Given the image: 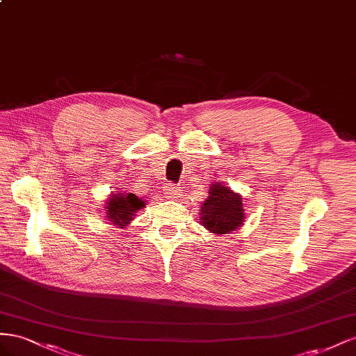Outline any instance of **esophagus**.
I'll list each match as a JSON object with an SVG mask.
<instances>
[{
    "label": "esophagus",
    "instance_id": "esophagus-1",
    "mask_svg": "<svg viewBox=\"0 0 356 356\" xmlns=\"http://www.w3.org/2000/svg\"><path fill=\"white\" fill-rule=\"evenodd\" d=\"M167 189V195L171 198V197H176L177 195V185H175V184H168L167 186H165Z\"/></svg>",
    "mask_w": 356,
    "mask_h": 356
}]
</instances>
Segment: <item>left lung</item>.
<instances>
[{"label":"left lung","mask_w":356,"mask_h":356,"mask_svg":"<svg viewBox=\"0 0 356 356\" xmlns=\"http://www.w3.org/2000/svg\"><path fill=\"white\" fill-rule=\"evenodd\" d=\"M243 219L241 198L236 192L222 184H215L210 188V195L201 207V222L204 228L215 234H228L237 229Z\"/></svg>","instance_id":"left-lung-1"}]
</instances>
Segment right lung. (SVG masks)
Segmentation results:
<instances>
[{
  "instance_id": "obj_1",
  "label": "right lung",
  "mask_w": 356,
  "mask_h": 356,
  "mask_svg": "<svg viewBox=\"0 0 356 356\" xmlns=\"http://www.w3.org/2000/svg\"><path fill=\"white\" fill-rule=\"evenodd\" d=\"M145 207V202L134 194L113 195L107 201V218L120 227H127L134 213Z\"/></svg>"
}]
</instances>
